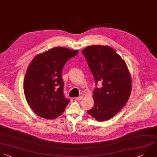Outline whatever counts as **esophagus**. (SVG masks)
Listing matches in <instances>:
<instances>
[{
	"instance_id": "1",
	"label": "esophagus",
	"mask_w": 157,
	"mask_h": 157,
	"mask_svg": "<svg viewBox=\"0 0 157 157\" xmlns=\"http://www.w3.org/2000/svg\"><path fill=\"white\" fill-rule=\"evenodd\" d=\"M82 98H83V96L81 95V96H79V97H76V100H81Z\"/></svg>"
}]
</instances>
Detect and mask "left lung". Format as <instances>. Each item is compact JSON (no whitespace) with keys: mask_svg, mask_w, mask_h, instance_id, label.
Listing matches in <instances>:
<instances>
[{"mask_svg":"<svg viewBox=\"0 0 157 157\" xmlns=\"http://www.w3.org/2000/svg\"><path fill=\"white\" fill-rule=\"evenodd\" d=\"M96 85L94 107L89 115L99 121L109 120L125 105L132 89L131 75L125 62L108 45H91L82 50Z\"/></svg>","mask_w":157,"mask_h":157,"instance_id":"left-lung-1","label":"left lung"}]
</instances>
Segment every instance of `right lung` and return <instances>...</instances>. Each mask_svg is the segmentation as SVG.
<instances>
[{
  "mask_svg": "<svg viewBox=\"0 0 157 157\" xmlns=\"http://www.w3.org/2000/svg\"><path fill=\"white\" fill-rule=\"evenodd\" d=\"M78 50L57 47L37 55L29 64L23 89L29 107L38 116L54 119L65 110L70 100L63 93L62 72Z\"/></svg>",
  "mask_w": 157,
  "mask_h": 157,
  "instance_id": "right-lung-1",
  "label": "right lung"
}]
</instances>
